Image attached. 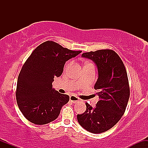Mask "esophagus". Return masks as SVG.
Returning a JSON list of instances; mask_svg holds the SVG:
<instances>
[{
  "label": "esophagus",
  "mask_w": 148,
  "mask_h": 148,
  "mask_svg": "<svg viewBox=\"0 0 148 148\" xmlns=\"http://www.w3.org/2000/svg\"><path fill=\"white\" fill-rule=\"evenodd\" d=\"M69 100H70V101H72V103H75L77 102V101H79V99L77 97L74 96V95H72V96L69 97Z\"/></svg>",
  "instance_id": "obj_1"
}]
</instances>
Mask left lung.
I'll list each match as a JSON object with an SVG mask.
<instances>
[{
  "label": "left lung",
  "instance_id": "obj_1",
  "mask_svg": "<svg viewBox=\"0 0 148 148\" xmlns=\"http://www.w3.org/2000/svg\"><path fill=\"white\" fill-rule=\"evenodd\" d=\"M81 56L90 59L96 64L98 79L94 88L98 92L99 100L95 107L86 103V111L78 114L77 120L88 132L103 133L118 123L126 109L130 95L127 71L113 50L84 53Z\"/></svg>",
  "mask_w": 148,
  "mask_h": 148
}]
</instances>
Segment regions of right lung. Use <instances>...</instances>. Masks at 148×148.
Returning <instances> with one entry per match:
<instances>
[{"instance_id": "obj_1", "label": "right lung", "mask_w": 148, "mask_h": 148, "mask_svg": "<svg viewBox=\"0 0 148 148\" xmlns=\"http://www.w3.org/2000/svg\"><path fill=\"white\" fill-rule=\"evenodd\" d=\"M81 53L52 41L33 51L19 73L16 92L18 108L28 121L42 125L58 117L69 97L56 90L52 83L54 77L62 74L65 62Z\"/></svg>"}]
</instances>
